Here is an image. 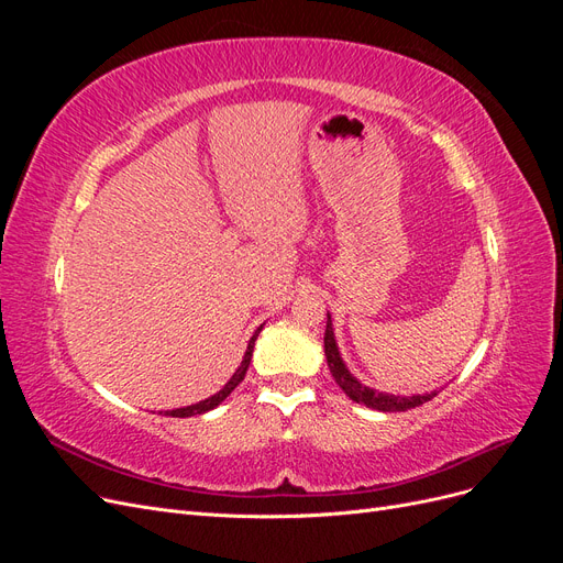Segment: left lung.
<instances>
[{"label":"left lung","instance_id":"obj_1","mask_svg":"<svg viewBox=\"0 0 563 563\" xmlns=\"http://www.w3.org/2000/svg\"><path fill=\"white\" fill-rule=\"evenodd\" d=\"M323 352H327V362L329 368L333 373L335 383L343 387L345 395L356 401L364 404L368 408H376V411H385V413H395V411H408V408H416L424 401H430L437 391L432 395H416V397H395V395H385V391H376L366 385H362L356 378H352V373L345 368L343 360H340V352L335 345V335H333V323H331V314L327 321V333H323Z\"/></svg>","mask_w":563,"mask_h":563}]
</instances>
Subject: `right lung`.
Segmentation results:
<instances>
[{
    "mask_svg": "<svg viewBox=\"0 0 563 563\" xmlns=\"http://www.w3.org/2000/svg\"><path fill=\"white\" fill-rule=\"evenodd\" d=\"M263 329V327H261ZM261 329L253 333V338L249 340V347H246V354H244V362H242V366L234 371V376L230 378V383L218 391V395H213V397H209V399H203V401H199V404H195V406H185V408H176V411H166V416H172V418H190V416H199V413H207V411H211V408H216L220 401H223L230 391L240 385L242 380H244V376H246V371H249V364H251V354H253V345H255V338H258V333H261Z\"/></svg>",
    "mask_w": 563,
    "mask_h": 563,
    "instance_id": "1",
    "label": "right lung"
}]
</instances>
